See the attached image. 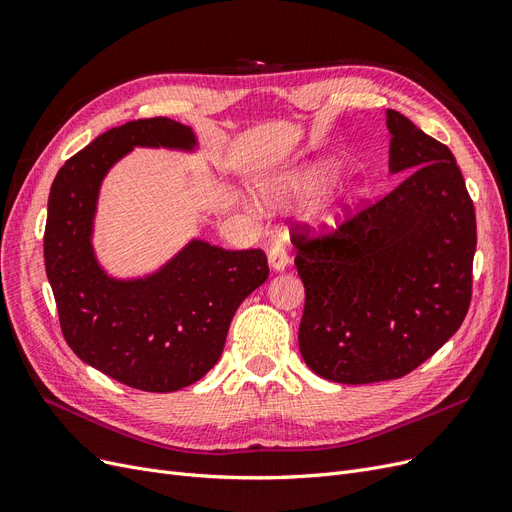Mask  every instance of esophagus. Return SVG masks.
Wrapping results in <instances>:
<instances>
[{
    "label": "esophagus",
    "instance_id": "1",
    "mask_svg": "<svg viewBox=\"0 0 512 512\" xmlns=\"http://www.w3.org/2000/svg\"><path fill=\"white\" fill-rule=\"evenodd\" d=\"M268 261H270V268L272 270H276V272L285 270L289 266V253H287L285 246L280 244V242L272 244L270 251H268Z\"/></svg>",
    "mask_w": 512,
    "mask_h": 512
}]
</instances>
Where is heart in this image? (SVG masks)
<instances>
[{
	"instance_id": "b5f03b06",
	"label": "heart",
	"mask_w": 512,
	"mask_h": 512,
	"mask_svg": "<svg viewBox=\"0 0 512 512\" xmlns=\"http://www.w3.org/2000/svg\"><path fill=\"white\" fill-rule=\"evenodd\" d=\"M325 178H327V174L323 170H312V172H304L300 176H291V178L283 180V183H278L274 189H270V197L276 202H285V200H289V197L310 195L325 183ZM353 197H355V191L338 197V200H329V202L319 204L315 208V219L319 223H334L340 217L342 208L349 202H353Z\"/></svg>"
}]
</instances>
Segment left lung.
<instances>
[{
  "label": "left lung",
  "mask_w": 512,
  "mask_h": 512,
  "mask_svg": "<svg viewBox=\"0 0 512 512\" xmlns=\"http://www.w3.org/2000/svg\"><path fill=\"white\" fill-rule=\"evenodd\" d=\"M387 127L400 185L355 212L346 206L332 229L289 221L306 291L300 353L344 385L419 368L472 300L476 214L455 157L398 110H387Z\"/></svg>",
  "instance_id": "obj_1"
}]
</instances>
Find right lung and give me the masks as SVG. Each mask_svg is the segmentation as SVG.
Listing matches in <instances>:
<instances>
[{
	"instance_id": "add662e5",
	"label": "right lung",
	"mask_w": 512,
	"mask_h": 512,
	"mask_svg": "<svg viewBox=\"0 0 512 512\" xmlns=\"http://www.w3.org/2000/svg\"><path fill=\"white\" fill-rule=\"evenodd\" d=\"M191 129L166 117L129 121L97 136L57 172L44 229V266L70 349L127 387L183 389L219 361L229 323L266 283L261 249L225 251L193 240L144 280H112L95 263L91 223L108 168L134 146H193Z\"/></svg>"
}]
</instances>
